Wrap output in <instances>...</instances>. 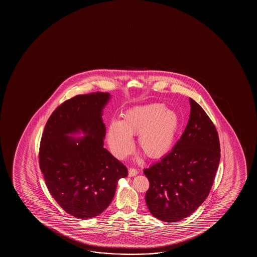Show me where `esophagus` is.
Here are the masks:
<instances>
[{
    "mask_svg": "<svg viewBox=\"0 0 257 257\" xmlns=\"http://www.w3.org/2000/svg\"><path fill=\"white\" fill-rule=\"evenodd\" d=\"M138 174V170L136 169H134V168H130L129 169V176H136Z\"/></svg>",
    "mask_w": 257,
    "mask_h": 257,
    "instance_id": "1",
    "label": "esophagus"
}]
</instances>
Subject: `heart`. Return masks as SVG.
<instances>
[{
    "instance_id": "1",
    "label": "heart",
    "mask_w": 257,
    "mask_h": 257,
    "mask_svg": "<svg viewBox=\"0 0 257 257\" xmlns=\"http://www.w3.org/2000/svg\"><path fill=\"white\" fill-rule=\"evenodd\" d=\"M179 126L176 113L160 103L136 106L112 120L108 127V143L113 155L123 159L133 150L132 136L138 135L141 152L149 158H159L169 152Z\"/></svg>"
}]
</instances>
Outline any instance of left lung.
Wrapping results in <instances>:
<instances>
[{
    "label": "left lung",
    "mask_w": 257,
    "mask_h": 257,
    "mask_svg": "<svg viewBox=\"0 0 257 257\" xmlns=\"http://www.w3.org/2000/svg\"><path fill=\"white\" fill-rule=\"evenodd\" d=\"M190 104V119L172 151L144 169L150 184L146 203L162 221H179L192 214L210 193L219 164L216 127L193 99Z\"/></svg>",
    "instance_id": "obj_1"
}]
</instances>
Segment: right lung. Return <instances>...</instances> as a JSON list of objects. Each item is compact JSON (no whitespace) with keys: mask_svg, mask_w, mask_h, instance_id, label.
<instances>
[{"mask_svg":"<svg viewBox=\"0 0 257 257\" xmlns=\"http://www.w3.org/2000/svg\"><path fill=\"white\" fill-rule=\"evenodd\" d=\"M109 93L78 95L47 120L39 147V167L60 207L77 218H94L111 203L126 167L103 148L102 109ZM82 132L83 138L69 135Z\"/></svg>","mask_w":257,"mask_h":257,"instance_id":"add662e5","label":"right lung"}]
</instances>
